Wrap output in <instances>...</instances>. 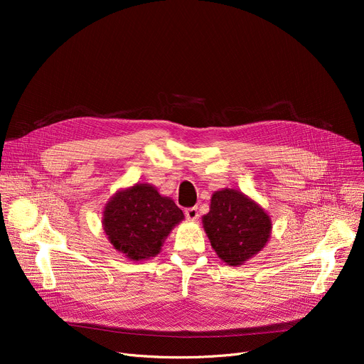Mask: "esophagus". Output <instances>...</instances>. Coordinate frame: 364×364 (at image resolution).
<instances>
[{
  "instance_id": "34e87169",
  "label": "esophagus",
  "mask_w": 364,
  "mask_h": 364,
  "mask_svg": "<svg viewBox=\"0 0 364 364\" xmlns=\"http://www.w3.org/2000/svg\"><path fill=\"white\" fill-rule=\"evenodd\" d=\"M186 217H187V220H190V221H196V220L199 218L198 208H196V206L187 208V209H186Z\"/></svg>"
}]
</instances>
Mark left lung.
I'll use <instances>...</instances> for the list:
<instances>
[{
    "instance_id": "obj_1",
    "label": "left lung",
    "mask_w": 364,
    "mask_h": 364,
    "mask_svg": "<svg viewBox=\"0 0 364 364\" xmlns=\"http://www.w3.org/2000/svg\"><path fill=\"white\" fill-rule=\"evenodd\" d=\"M202 224L218 258L232 267L255 257L272 236L270 215L258 202L236 188H221L213 193Z\"/></svg>"
}]
</instances>
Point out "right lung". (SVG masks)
Masks as SVG:
<instances>
[{
  "instance_id": "right-lung-1",
  "label": "right lung",
  "mask_w": 364,
  "mask_h": 364,
  "mask_svg": "<svg viewBox=\"0 0 364 364\" xmlns=\"http://www.w3.org/2000/svg\"><path fill=\"white\" fill-rule=\"evenodd\" d=\"M102 220L113 250L131 261H144L161 252L165 239L184 220V214L155 186L136 183L118 190L107 200Z\"/></svg>"
}]
</instances>
